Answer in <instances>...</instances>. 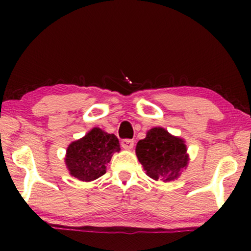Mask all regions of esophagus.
<instances>
[{
  "label": "esophagus",
  "mask_w": 251,
  "mask_h": 251,
  "mask_svg": "<svg viewBox=\"0 0 251 251\" xmlns=\"http://www.w3.org/2000/svg\"><path fill=\"white\" fill-rule=\"evenodd\" d=\"M133 144L135 143H133V140H131V139H123L121 142V146L125 150H132Z\"/></svg>",
  "instance_id": "obj_1"
}]
</instances>
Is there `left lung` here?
I'll return each instance as SVG.
<instances>
[{
	"instance_id": "8db88e82",
	"label": "left lung",
	"mask_w": 251,
	"mask_h": 251,
	"mask_svg": "<svg viewBox=\"0 0 251 251\" xmlns=\"http://www.w3.org/2000/svg\"><path fill=\"white\" fill-rule=\"evenodd\" d=\"M136 155L147 176L166 183L179 178L190 161L185 140L161 126L150 129L137 143Z\"/></svg>"
}]
</instances>
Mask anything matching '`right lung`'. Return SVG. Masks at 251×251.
Wrapping results in <instances>:
<instances>
[{
  "label": "right lung",
  "instance_id": "obj_1",
  "mask_svg": "<svg viewBox=\"0 0 251 251\" xmlns=\"http://www.w3.org/2000/svg\"><path fill=\"white\" fill-rule=\"evenodd\" d=\"M120 150L118 137L96 126L68 145L65 164L71 176L92 181L106 174V166Z\"/></svg>",
  "mask_w": 251,
  "mask_h": 251
}]
</instances>
